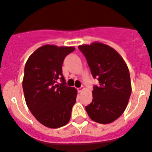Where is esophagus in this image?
Returning a JSON list of instances; mask_svg holds the SVG:
<instances>
[{"label": "esophagus", "instance_id": "1", "mask_svg": "<svg viewBox=\"0 0 152 152\" xmlns=\"http://www.w3.org/2000/svg\"><path fill=\"white\" fill-rule=\"evenodd\" d=\"M83 90H84V88H83V87H81V88H77V92H78V93H80V92H81V91H83Z\"/></svg>", "mask_w": 152, "mask_h": 152}]
</instances>
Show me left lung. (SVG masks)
Here are the masks:
<instances>
[{"mask_svg":"<svg viewBox=\"0 0 152 152\" xmlns=\"http://www.w3.org/2000/svg\"><path fill=\"white\" fill-rule=\"evenodd\" d=\"M85 56L91 74L99 81L92 91L93 100L85 107L93 121L108 124L124 113L132 93L127 64L112 47L95 42L79 45Z\"/></svg>","mask_w":152,"mask_h":152,"instance_id":"left-lung-1","label":"left lung"}]
</instances>
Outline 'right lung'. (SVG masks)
<instances>
[{"instance_id":"1","label":"right lung","mask_w":152,"mask_h":152,"mask_svg":"<svg viewBox=\"0 0 152 152\" xmlns=\"http://www.w3.org/2000/svg\"><path fill=\"white\" fill-rule=\"evenodd\" d=\"M75 49L72 46L42 45L25 64L23 89L26 105L35 118L49 128L65 126L76 102L77 90L65 85L61 68L64 58ZM59 78L63 83L57 85Z\"/></svg>"}]
</instances>
